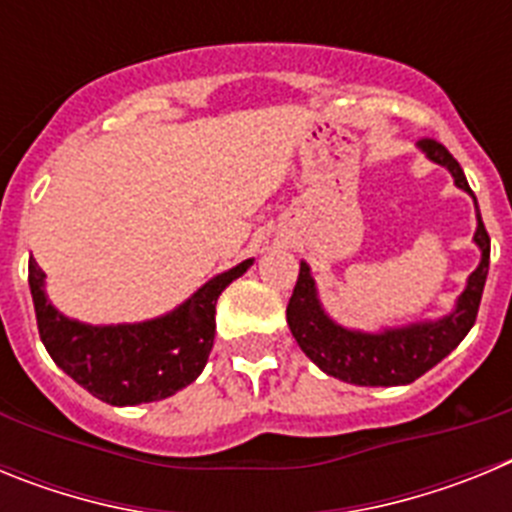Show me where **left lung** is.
Returning a JSON list of instances; mask_svg holds the SVG:
<instances>
[{
  "mask_svg": "<svg viewBox=\"0 0 512 512\" xmlns=\"http://www.w3.org/2000/svg\"><path fill=\"white\" fill-rule=\"evenodd\" d=\"M418 146L431 161L446 166L454 176L456 187L472 194L477 205V197L469 189L459 161L433 138H423ZM474 243L482 251V261L469 274L467 289L456 300L454 312L438 320H425V323H413L405 328H387L379 333L348 330L336 320H330L320 305L310 266L302 261L295 292L287 305L289 330L302 351L310 356V361H315L325 374L341 382L361 384V387H395V384L415 382L438 361L446 359L464 341L477 320L479 300H482L487 271H490V235L482 223L479 207Z\"/></svg>",
  "mask_w": 512,
  "mask_h": 512,
  "instance_id": "1",
  "label": "left lung"
}]
</instances>
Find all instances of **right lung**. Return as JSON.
Instances as JSON below:
<instances>
[{
	"label": "right lung",
	"instance_id": "add662e5",
	"mask_svg": "<svg viewBox=\"0 0 512 512\" xmlns=\"http://www.w3.org/2000/svg\"><path fill=\"white\" fill-rule=\"evenodd\" d=\"M253 259L212 277L184 305L146 323L89 325L56 310L45 295V274L27 266L40 341L76 384L107 405H140L171 397L200 377L215 343V302Z\"/></svg>",
	"mask_w": 512,
	"mask_h": 512
}]
</instances>
